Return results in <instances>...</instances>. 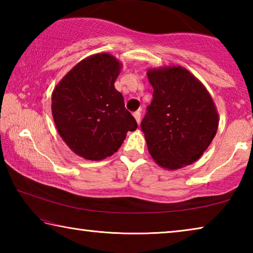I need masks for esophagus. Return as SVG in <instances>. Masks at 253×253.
<instances>
[{
  "label": "esophagus",
  "mask_w": 253,
  "mask_h": 253,
  "mask_svg": "<svg viewBox=\"0 0 253 253\" xmlns=\"http://www.w3.org/2000/svg\"><path fill=\"white\" fill-rule=\"evenodd\" d=\"M132 116H134V118H135V121L139 124V122H140V111H135L134 114H132Z\"/></svg>",
  "instance_id": "34e87169"
}]
</instances>
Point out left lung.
I'll list each match as a JSON object with an SVG mask.
<instances>
[{
    "instance_id": "left-lung-1",
    "label": "left lung",
    "mask_w": 253,
    "mask_h": 253,
    "mask_svg": "<svg viewBox=\"0 0 253 253\" xmlns=\"http://www.w3.org/2000/svg\"><path fill=\"white\" fill-rule=\"evenodd\" d=\"M153 100L140 127L148 152L163 169L193 164L212 143L219 114L204 84L181 66L149 68Z\"/></svg>"
}]
</instances>
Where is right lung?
I'll use <instances>...</instances> for the list:
<instances>
[{"label": "right lung", "mask_w": 253, "mask_h": 253, "mask_svg": "<svg viewBox=\"0 0 253 253\" xmlns=\"http://www.w3.org/2000/svg\"><path fill=\"white\" fill-rule=\"evenodd\" d=\"M122 62L107 52L84 58L67 72L51 96L59 135L77 155L101 161L122 146L137 123L115 88Z\"/></svg>", "instance_id": "obj_1"}]
</instances>
